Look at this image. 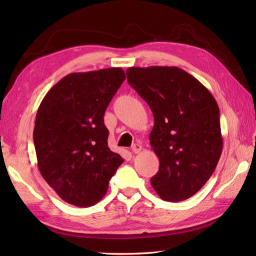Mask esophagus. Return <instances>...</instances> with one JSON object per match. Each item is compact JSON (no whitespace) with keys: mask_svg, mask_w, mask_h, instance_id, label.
Segmentation results:
<instances>
[{"mask_svg":"<svg viewBox=\"0 0 256 256\" xmlns=\"http://www.w3.org/2000/svg\"><path fill=\"white\" fill-rule=\"evenodd\" d=\"M140 150H142V145H140V144H138V143H136V144H134V145L132 146V152H133V153L138 154Z\"/></svg>","mask_w":256,"mask_h":256,"instance_id":"obj_1","label":"esophagus"}]
</instances>
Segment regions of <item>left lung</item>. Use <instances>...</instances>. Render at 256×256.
<instances>
[{"mask_svg": "<svg viewBox=\"0 0 256 256\" xmlns=\"http://www.w3.org/2000/svg\"><path fill=\"white\" fill-rule=\"evenodd\" d=\"M126 76L154 116L150 140L160 170L150 179L152 187L172 202L192 197L214 174L222 153L216 99L178 67H131Z\"/></svg>", "mask_w": 256, "mask_h": 256, "instance_id": "8db88e82", "label": "left lung"}]
</instances>
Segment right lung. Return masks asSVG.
Segmentation results:
<instances>
[{"mask_svg":"<svg viewBox=\"0 0 256 256\" xmlns=\"http://www.w3.org/2000/svg\"><path fill=\"white\" fill-rule=\"evenodd\" d=\"M124 80L122 68L69 74L47 92L38 108L32 135L38 170L70 204L99 202L124 162L108 148L103 121Z\"/></svg>","mask_w":256,"mask_h":256,"instance_id":"obj_1","label":"right lung"}]
</instances>
